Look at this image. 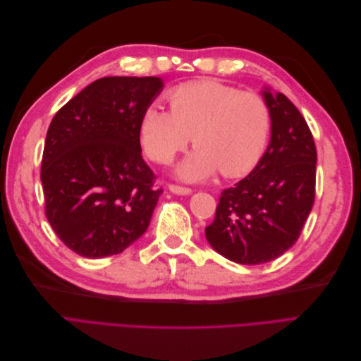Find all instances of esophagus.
Listing matches in <instances>:
<instances>
[{
  "label": "esophagus",
  "instance_id": "esophagus-1",
  "mask_svg": "<svg viewBox=\"0 0 361 361\" xmlns=\"http://www.w3.org/2000/svg\"><path fill=\"white\" fill-rule=\"evenodd\" d=\"M169 190L174 194H179V195H188L191 194V188L188 187H180V185L176 183H169Z\"/></svg>",
  "mask_w": 361,
  "mask_h": 361
}]
</instances>
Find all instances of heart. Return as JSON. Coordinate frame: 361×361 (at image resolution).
Segmentation results:
<instances>
[{
    "label": "heart",
    "instance_id": "obj_1",
    "mask_svg": "<svg viewBox=\"0 0 361 361\" xmlns=\"http://www.w3.org/2000/svg\"><path fill=\"white\" fill-rule=\"evenodd\" d=\"M170 110L149 105L140 122L145 154L169 164L180 150L197 146L178 167L185 180H203L218 170L238 178L256 167L271 134V110L256 92H241L214 80L182 84L169 93Z\"/></svg>",
    "mask_w": 361,
    "mask_h": 361
}]
</instances>
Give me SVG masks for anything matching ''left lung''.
<instances>
[{"label": "left lung", "instance_id": "left-lung-1", "mask_svg": "<svg viewBox=\"0 0 361 361\" xmlns=\"http://www.w3.org/2000/svg\"><path fill=\"white\" fill-rule=\"evenodd\" d=\"M271 141L247 178L223 190L204 235L241 265L274 260L298 241L314 202L316 147L304 117L283 93L267 89Z\"/></svg>", "mask_w": 361, "mask_h": 361}]
</instances>
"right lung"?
Listing matches in <instances>:
<instances>
[{
    "label": "right lung",
    "mask_w": 361,
    "mask_h": 361,
    "mask_svg": "<svg viewBox=\"0 0 361 361\" xmlns=\"http://www.w3.org/2000/svg\"><path fill=\"white\" fill-rule=\"evenodd\" d=\"M161 89L157 76H105L54 116L40 169L45 215L76 255H118L147 231L162 188L141 157L140 122Z\"/></svg>",
    "instance_id": "obj_1"
}]
</instances>
